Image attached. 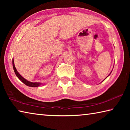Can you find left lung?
I'll return each mask as SVG.
<instances>
[{"mask_svg": "<svg viewBox=\"0 0 130 130\" xmlns=\"http://www.w3.org/2000/svg\"><path fill=\"white\" fill-rule=\"evenodd\" d=\"M111 73H109V75H108V76H109L110 75V74H111ZM108 76H107V77H108ZM107 77H106V78H107ZM105 79H104V80H105ZM104 80H103V81H104Z\"/></svg>", "mask_w": 130, "mask_h": 130, "instance_id": "8db88e82", "label": "left lung"}]
</instances>
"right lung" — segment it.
<instances>
[{
    "label": "right lung",
    "instance_id": "add662e5",
    "mask_svg": "<svg viewBox=\"0 0 130 130\" xmlns=\"http://www.w3.org/2000/svg\"><path fill=\"white\" fill-rule=\"evenodd\" d=\"M12 66H13V69H14V72H15V74H16V76H17V77L18 78L19 80L22 81V82L25 85H27V86L30 87H39L42 85V83H32V82H30V81H29L27 80L25 78H23V77L19 73V72L17 71L16 68H15V67L14 60H12Z\"/></svg>",
    "mask_w": 130,
    "mask_h": 130
}]
</instances>
